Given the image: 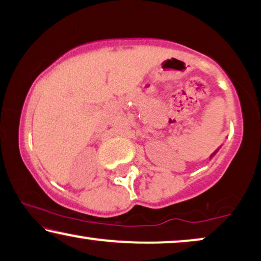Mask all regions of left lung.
<instances>
[{"label":"left lung","mask_w":261,"mask_h":261,"mask_svg":"<svg viewBox=\"0 0 261 261\" xmlns=\"http://www.w3.org/2000/svg\"><path fill=\"white\" fill-rule=\"evenodd\" d=\"M218 149H220V148H218ZM218 149H217V150H216V151H215V152H214V154H211V156H210V158H213V156H214L215 154H216V152L218 151Z\"/></svg>","instance_id":"8db88e82"}]
</instances>
